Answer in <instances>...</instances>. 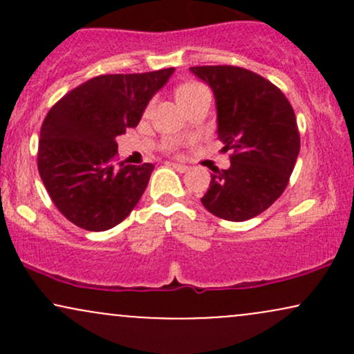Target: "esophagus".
<instances>
[{"mask_svg": "<svg viewBox=\"0 0 354 354\" xmlns=\"http://www.w3.org/2000/svg\"><path fill=\"white\" fill-rule=\"evenodd\" d=\"M171 166L174 169H176V171H180V173H186L189 169V166L181 165V163H171Z\"/></svg>", "mask_w": 354, "mask_h": 354, "instance_id": "esophagus-1", "label": "esophagus"}]
</instances>
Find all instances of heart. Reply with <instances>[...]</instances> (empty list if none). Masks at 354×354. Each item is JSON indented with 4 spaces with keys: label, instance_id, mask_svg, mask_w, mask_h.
<instances>
[{
    "label": "heart",
    "instance_id": "1",
    "mask_svg": "<svg viewBox=\"0 0 354 354\" xmlns=\"http://www.w3.org/2000/svg\"><path fill=\"white\" fill-rule=\"evenodd\" d=\"M206 91V88L203 86V84L196 83V81H189V83H185L181 84V86H178L176 89V98L180 103H186V101L194 98L196 95H200V93ZM169 149H173V151H176L178 149V145H171L169 146Z\"/></svg>",
    "mask_w": 354,
    "mask_h": 354
}]
</instances>
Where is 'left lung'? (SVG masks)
<instances>
[{"label":"left lung","instance_id":"1","mask_svg":"<svg viewBox=\"0 0 354 354\" xmlns=\"http://www.w3.org/2000/svg\"><path fill=\"white\" fill-rule=\"evenodd\" d=\"M216 98L218 138L231 151L230 168H213L203 206L226 221H246L270 208L286 189L299 153L290 101L256 73L231 64L193 66Z\"/></svg>","mask_w":354,"mask_h":354}]
</instances>
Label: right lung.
Instances as JSON below:
<instances>
[{
    "label": "right lung",
    "instance_id": "obj_1",
    "mask_svg": "<svg viewBox=\"0 0 354 354\" xmlns=\"http://www.w3.org/2000/svg\"><path fill=\"white\" fill-rule=\"evenodd\" d=\"M174 68L101 75L55 103L41 124L38 171L51 201L73 225L106 231L143 196L154 166L116 163V138L140 123Z\"/></svg>",
    "mask_w": 354,
    "mask_h": 354
}]
</instances>
